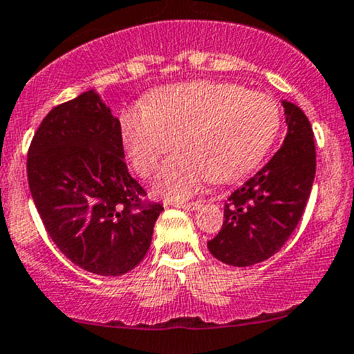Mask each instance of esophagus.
Listing matches in <instances>:
<instances>
[{"instance_id":"obj_1","label":"esophagus","mask_w":354,"mask_h":354,"mask_svg":"<svg viewBox=\"0 0 354 354\" xmlns=\"http://www.w3.org/2000/svg\"><path fill=\"white\" fill-rule=\"evenodd\" d=\"M171 205L178 207V209H187V210H197L202 205V202H171Z\"/></svg>"}]
</instances>
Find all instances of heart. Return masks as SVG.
Listing matches in <instances>:
<instances>
[{"instance_id": "1", "label": "heart", "mask_w": 354, "mask_h": 354, "mask_svg": "<svg viewBox=\"0 0 354 354\" xmlns=\"http://www.w3.org/2000/svg\"><path fill=\"white\" fill-rule=\"evenodd\" d=\"M121 140L131 166L151 176L160 159L156 192L171 200L194 195L205 181H233L255 169L281 128L272 97L223 82H192L152 92L145 108L121 113Z\"/></svg>"}]
</instances>
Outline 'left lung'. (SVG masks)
Wrapping results in <instances>:
<instances>
[{
  "instance_id": "8db88e82",
  "label": "left lung",
  "mask_w": 354,
  "mask_h": 354,
  "mask_svg": "<svg viewBox=\"0 0 354 354\" xmlns=\"http://www.w3.org/2000/svg\"><path fill=\"white\" fill-rule=\"evenodd\" d=\"M288 133L272 159L234 190L224 205V223L209 252L233 267L270 259L298 226L315 178V142L308 118L283 101Z\"/></svg>"
}]
</instances>
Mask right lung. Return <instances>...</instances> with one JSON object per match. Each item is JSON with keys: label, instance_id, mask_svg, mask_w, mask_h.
<instances>
[{"label": "right lung", "instance_id": "right-lung-1", "mask_svg": "<svg viewBox=\"0 0 354 354\" xmlns=\"http://www.w3.org/2000/svg\"><path fill=\"white\" fill-rule=\"evenodd\" d=\"M123 159L120 120L95 91L49 111L28 147V188L46 231L97 276H123L144 260L164 209L144 202Z\"/></svg>", "mask_w": 354, "mask_h": 354}]
</instances>
